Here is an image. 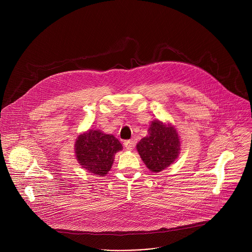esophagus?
<instances>
[{
	"mask_svg": "<svg viewBox=\"0 0 252 252\" xmlns=\"http://www.w3.org/2000/svg\"><path fill=\"white\" fill-rule=\"evenodd\" d=\"M124 146H125V148H126L127 151H130V150H132V148H133V146H134V141H133L132 139L126 140V141L124 142Z\"/></svg>",
	"mask_w": 252,
	"mask_h": 252,
	"instance_id": "obj_1",
	"label": "esophagus"
}]
</instances>
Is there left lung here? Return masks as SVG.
<instances>
[{
    "instance_id": "8db88e82",
    "label": "left lung",
    "mask_w": 252,
    "mask_h": 252,
    "mask_svg": "<svg viewBox=\"0 0 252 252\" xmlns=\"http://www.w3.org/2000/svg\"><path fill=\"white\" fill-rule=\"evenodd\" d=\"M136 150L151 171L159 172L177 158L181 141L174 126L155 121L149 128V135L138 141Z\"/></svg>"
}]
</instances>
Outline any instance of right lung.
I'll return each instance as SVG.
<instances>
[{
    "instance_id": "1",
    "label": "right lung",
    "mask_w": 252,
    "mask_h": 252,
    "mask_svg": "<svg viewBox=\"0 0 252 252\" xmlns=\"http://www.w3.org/2000/svg\"><path fill=\"white\" fill-rule=\"evenodd\" d=\"M122 150V143L116 136L94 129L80 134L75 145L76 157L82 167L99 176L111 170L115 155Z\"/></svg>"
}]
</instances>
